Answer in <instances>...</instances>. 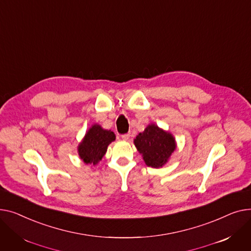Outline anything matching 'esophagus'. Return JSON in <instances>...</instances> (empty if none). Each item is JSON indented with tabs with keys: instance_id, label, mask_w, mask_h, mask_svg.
I'll use <instances>...</instances> for the list:
<instances>
[{
	"instance_id": "esophagus-1",
	"label": "esophagus",
	"mask_w": 251,
	"mask_h": 251,
	"mask_svg": "<svg viewBox=\"0 0 251 251\" xmlns=\"http://www.w3.org/2000/svg\"><path fill=\"white\" fill-rule=\"evenodd\" d=\"M129 137H130V135H129V134H125V135H122V139H123L124 141H127V140L129 139Z\"/></svg>"
}]
</instances>
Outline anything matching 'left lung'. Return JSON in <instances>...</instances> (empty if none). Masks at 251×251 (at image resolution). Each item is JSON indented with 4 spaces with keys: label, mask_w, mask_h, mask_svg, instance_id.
Returning a JSON list of instances; mask_svg holds the SVG:
<instances>
[{
    "label": "left lung",
    "mask_w": 251,
    "mask_h": 251,
    "mask_svg": "<svg viewBox=\"0 0 251 251\" xmlns=\"http://www.w3.org/2000/svg\"><path fill=\"white\" fill-rule=\"evenodd\" d=\"M134 144L146 165L153 168L163 167L176 150L174 136L155 124L147 126L136 137Z\"/></svg>",
    "instance_id": "1"
}]
</instances>
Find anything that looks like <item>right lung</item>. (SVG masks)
Instances as JSON below:
<instances>
[{
  "mask_svg": "<svg viewBox=\"0 0 251 251\" xmlns=\"http://www.w3.org/2000/svg\"><path fill=\"white\" fill-rule=\"evenodd\" d=\"M115 140L114 132L94 124L86 131L78 145V154L85 164L97 165L107 151L108 145Z\"/></svg>",
  "mask_w": 251,
  "mask_h": 251,
  "instance_id": "add662e5",
  "label": "right lung"
}]
</instances>
